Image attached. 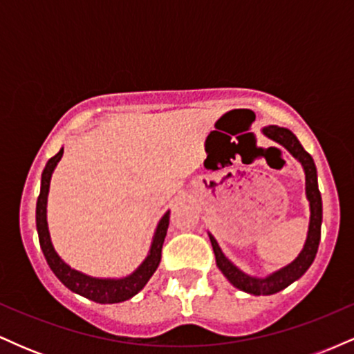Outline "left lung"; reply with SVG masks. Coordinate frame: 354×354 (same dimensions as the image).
<instances>
[{"mask_svg": "<svg viewBox=\"0 0 354 354\" xmlns=\"http://www.w3.org/2000/svg\"><path fill=\"white\" fill-rule=\"evenodd\" d=\"M263 135L274 143L281 145L295 160H298L303 166L304 171V189H306V200L310 203V225H308V234L306 241H304L303 250L296 256L290 265L279 268V270L273 271L271 274L265 276V278H258V276H251L241 271L236 265L226 258L225 253L219 248L218 241L211 233H208L211 246H213L214 258H216V266L219 268L226 279L233 284L238 290L245 291V293L254 295V296H268L274 295L278 291L284 290L299 279L306 273L308 268L315 261L316 253H318L319 238H321V221H323V203H321V194L318 189V174H316V166L313 161L311 154L304 151L301 143L298 141L293 133L288 128H281V126L270 124L261 129Z\"/></svg>", "mask_w": 354, "mask_h": 354, "instance_id": "obj_1", "label": "left lung"}]
</instances>
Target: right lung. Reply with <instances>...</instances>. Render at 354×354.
Masks as SVG:
<instances>
[{"mask_svg": "<svg viewBox=\"0 0 354 354\" xmlns=\"http://www.w3.org/2000/svg\"><path fill=\"white\" fill-rule=\"evenodd\" d=\"M61 156H63V148L59 149L58 154L51 158L44 166L41 174V189H39L38 203H36V230H38L39 236V246H41L44 258H46L48 265H50L51 271L56 274L68 290L73 293L84 296V298L91 299L95 303L101 304H113L121 303L126 299L133 298V296L140 293L149 281L156 268L160 266L161 261V248H163L166 231L169 226V211L161 216L158 221L156 230H154L151 246H149L148 256L145 261L133 271L131 274L124 276V278H95L81 273V271L75 270L70 265L59 258L56 253L55 246L51 243L50 230H48V219H46V206H48V193H50V181L55 171L56 165L59 163Z\"/></svg>", "mask_w": 354, "mask_h": 354, "instance_id": "right-lung-1", "label": "right lung"}]
</instances>
